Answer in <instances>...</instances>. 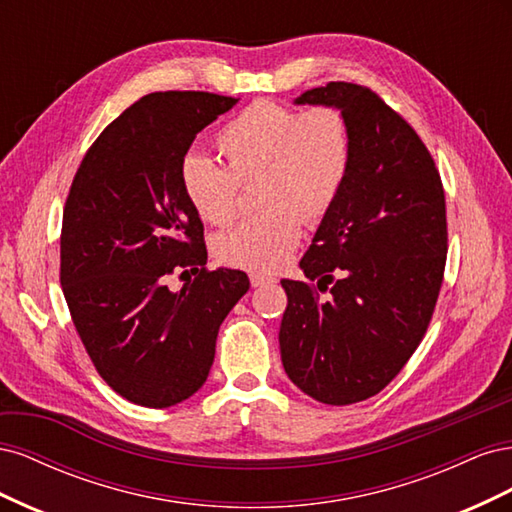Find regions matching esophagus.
Listing matches in <instances>:
<instances>
[{
	"label": "esophagus",
	"mask_w": 512,
	"mask_h": 512,
	"mask_svg": "<svg viewBox=\"0 0 512 512\" xmlns=\"http://www.w3.org/2000/svg\"><path fill=\"white\" fill-rule=\"evenodd\" d=\"M250 282L254 288H260V286H267V284H273L275 277L271 275H262V273H252L250 275Z\"/></svg>",
	"instance_id": "obj_1"
}]
</instances>
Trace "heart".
I'll use <instances>...</instances> for the list:
<instances>
[{
	"label": "heart",
	"instance_id": "b5f03b06",
	"mask_svg": "<svg viewBox=\"0 0 512 512\" xmlns=\"http://www.w3.org/2000/svg\"><path fill=\"white\" fill-rule=\"evenodd\" d=\"M226 168L200 153L181 162V188L194 211L224 226L239 211L241 183H256L265 207L224 232L215 254L230 267L269 273L299 245L303 220L318 224L342 196L354 158L346 113L333 104L292 108L275 100L245 106L215 134Z\"/></svg>",
	"mask_w": 512,
	"mask_h": 512
}]
</instances>
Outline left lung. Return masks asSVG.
Listing matches in <instances>:
<instances>
[{
	"label": "left lung",
	"mask_w": 512,
	"mask_h": 512,
	"mask_svg": "<svg viewBox=\"0 0 512 512\" xmlns=\"http://www.w3.org/2000/svg\"><path fill=\"white\" fill-rule=\"evenodd\" d=\"M297 104L342 108L354 158L301 258L307 280H282V363L309 397L348 406L378 395L427 333L448 252L444 188L421 136L376 91L333 81Z\"/></svg>",
	"instance_id": "left-lung-1"
}]
</instances>
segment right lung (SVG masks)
<instances>
[{
    "label": "right lung",
    "instance_id": "right-lung-1",
    "mask_svg": "<svg viewBox=\"0 0 512 512\" xmlns=\"http://www.w3.org/2000/svg\"><path fill=\"white\" fill-rule=\"evenodd\" d=\"M239 98L156 91L126 108L85 153L59 241V282L100 378L145 408L205 384L220 324L250 288L243 271L207 269L205 228L181 188L196 134ZM192 272L179 291L165 284Z\"/></svg>",
    "mask_w": 512,
    "mask_h": 512
}]
</instances>
